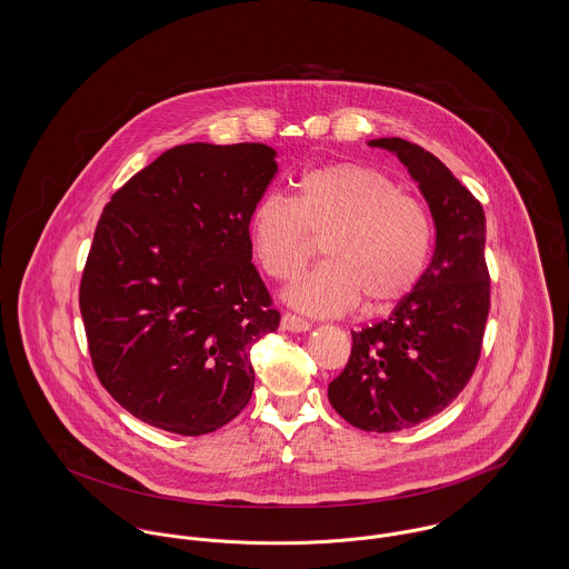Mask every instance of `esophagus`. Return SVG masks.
Listing matches in <instances>:
<instances>
[{"label": "esophagus", "mask_w": 569, "mask_h": 569, "mask_svg": "<svg viewBox=\"0 0 569 569\" xmlns=\"http://www.w3.org/2000/svg\"><path fill=\"white\" fill-rule=\"evenodd\" d=\"M281 329L283 331H292V333H305L311 329V322L309 320H302L295 313H283L281 316Z\"/></svg>", "instance_id": "1"}]
</instances>
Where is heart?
<instances>
[{
    "label": "heart",
    "mask_w": 569,
    "mask_h": 569,
    "mask_svg": "<svg viewBox=\"0 0 569 569\" xmlns=\"http://www.w3.org/2000/svg\"><path fill=\"white\" fill-rule=\"evenodd\" d=\"M325 234L329 260L286 290V301L309 316H341L363 297L373 307L403 299L421 279L432 228L421 201L357 163L309 169L295 200L268 193L249 217L253 258L281 281L309 262L313 236Z\"/></svg>",
    "instance_id": "obj_1"
}]
</instances>
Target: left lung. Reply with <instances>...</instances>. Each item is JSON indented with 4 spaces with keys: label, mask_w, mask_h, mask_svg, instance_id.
Wrapping results in <instances>:
<instances>
[{
    "label": "left lung",
    "mask_w": 569,
    "mask_h": 569,
    "mask_svg": "<svg viewBox=\"0 0 569 569\" xmlns=\"http://www.w3.org/2000/svg\"><path fill=\"white\" fill-rule=\"evenodd\" d=\"M369 146L396 152L419 182L435 217V256L387 320L352 331L350 359L329 385V400L359 430L398 432L445 410L477 368L490 311L486 214L421 146L400 137Z\"/></svg>",
    "instance_id": "obj_1"
}]
</instances>
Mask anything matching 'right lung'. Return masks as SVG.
Here are the masks:
<instances>
[{
	"label": "right lung",
	"instance_id": "add662e5",
	"mask_svg": "<svg viewBox=\"0 0 569 569\" xmlns=\"http://www.w3.org/2000/svg\"><path fill=\"white\" fill-rule=\"evenodd\" d=\"M274 157L264 143L176 146L102 210L79 307L102 387L143 423L208 435L251 400V346L281 318L249 242Z\"/></svg>",
	"mask_w": 569,
	"mask_h": 569
}]
</instances>
